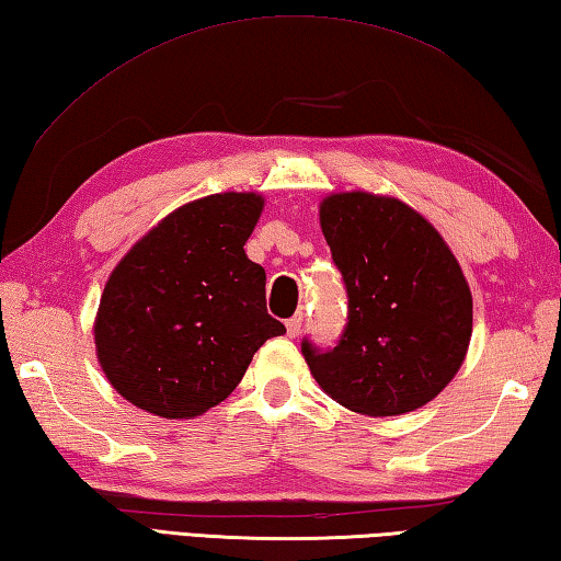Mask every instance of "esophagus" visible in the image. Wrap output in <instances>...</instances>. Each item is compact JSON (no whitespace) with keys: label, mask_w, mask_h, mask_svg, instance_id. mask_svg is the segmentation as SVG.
<instances>
[{"label":"esophagus","mask_w":561,"mask_h":561,"mask_svg":"<svg viewBox=\"0 0 561 561\" xmlns=\"http://www.w3.org/2000/svg\"><path fill=\"white\" fill-rule=\"evenodd\" d=\"M301 321H304V313H294L291 319L287 321V335H289V339H297L299 331H301Z\"/></svg>","instance_id":"34e87169"}]
</instances>
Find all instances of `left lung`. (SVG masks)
<instances>
[{
    "label": "left lung",
    "instance_id": "obj_1",
    "mask_svg": "<svg viewBox=\"0 0 561 561\" xmlns=\"http://www.w3.org/2000/svg\"><path fill=\"white\" fill-rule=\"evenodd\" d=\"M319 220L348 291V323L333 351L301 343L313 380L358 414L420 410L454 380L471 343L461 264L439 230L394 196L331 193Z\"/></svg>",
    "mask_w": 561,
    "mask_h": 561
}]
</instances>
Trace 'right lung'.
<instances>
[{
  "instance_id": "right-lung-1",
  "label": "right lung",
  "mask_w": 561,
  "mask_h": 561,
  "mask_svg": "<svg viewBox=\"0 0 561 561\" xmlns=\"http://www.w3.org/2000/svg\"><path fill=\"white\" fill-rule=\"evenodd\" d=\"M262 208L254 191L183 203L112 270L95 353L127 402L164 420L201 416L236 390L264 341L287 333L245 254Z\"/></svg>"
}]
</instances>
